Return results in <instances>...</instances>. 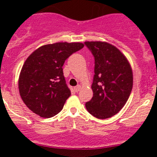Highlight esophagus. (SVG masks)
Segmentation results:
<instances>
[{
    "mask_svg": "<svg viewBox=\"0 0 157 157\" xmlns=\"http://www.w3.org/2000/svg\"><path fill=\"white\" fill-rule=\"evenodd\" d=\"M81 88H82L81 86H80V85H78L77 86L75 87V88H74V90L75 91V92H78V91H79L80 90H81Z\"/></svg>",
    "mask_w": 157,
    "mask_h": 157,
    "instance_id": "esophagus-1",
    "label": "esophagus"
}]
</instances>
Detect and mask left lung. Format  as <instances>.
I'll use <instances>...</instances> for the list:
<instances>
[{
	"mask_svg": "<svg viewBox=\"0 0 157 157\" xmlns=\"http://www.w3.org/2000/svg\"><path fill=\"white\" fill-rule=\"evenodd\" d=\"M95 58L92 99L86 103L94 117L105 120L117 114L133 87V71L125 55L106 41H86Z\"/></svg>",
	"mask_w": 157,
	"mask_h": 157,
	"instance_id": "8db88e82",
	"label": "left lung"
}]
</instances>
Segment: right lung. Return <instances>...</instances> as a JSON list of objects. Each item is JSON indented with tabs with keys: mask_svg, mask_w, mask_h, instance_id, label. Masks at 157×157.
Masks as SVG:
<instances>
[{
	"mask_svg": "<svg viewBox=\"0 0 157 157\" xmlns=\"http://www.w3.org/2000/svg\"><path fill=\"white\" fill-rule=\"evenodd\" d=\"M84 47L82 42L42 45L27 57L19 77V91L30 110L42 118L56 116L71 96L63 73L65 60Z\"/></svg>",
	"mask_w": 157,
	"mask_h": 157,
	"instance_id": "add662e5",
	"label": "right lung"
}]
</instances>
